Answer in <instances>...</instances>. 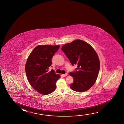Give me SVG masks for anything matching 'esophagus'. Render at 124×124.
Here are the masks:
<instances>
[{
  "mask_svg": "<svg viewBox=\"0 0 124 124\" xmlns=\"http://www.w3.org/2000/svg\"><path fill=\"white\" fill-rule=\"evenodd\" d=\"M67 75H68V74H67V73H66L65 74H62V75L63 77H66L67 76Z\"/></svg>",
  "mask_w": 124,
  "mask_h": 124,
  "instance_id": "1",
  "label": "esophagus"
}]
</instances>
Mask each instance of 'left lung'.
<instances>
[{"instance_id":"obj_1","label":"left lung","mask_w":124,"mask_h":124,"mask_svg":"<svg viewBox=\"0 0 124 124\" xmlns=\"http://www.w3.org/2000/svg\"><path fill=\"white\" fill-rule=\"evenodd\" d=\"M61 50L72 65H78L77 71L70 73L74 79L70 88L78 92L90 89L95 83L100 69V60L95 50L88 43L80 39L63 45Z\"/></svg>"}]
</instances>
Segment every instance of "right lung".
<instances>
[{
	"label": "right lung",
	"instance_id": "obj_1",
	"mask_svg": "<svg viewBox=\"0 0 124 124\" xmlns=\"http://www.w3.org/2000/svg\"><path fill=\"white\" fill-rule=\"evenodd\" d=\"M60 45H39L33 49L27 58L25 72L29 83L36 91L43 95L55 90L56 82L61 76L53 70L48 71L52 58Z\"/></svg>",
	"mask_w": 124,
	"mask_h": 124
}]
</instances>
